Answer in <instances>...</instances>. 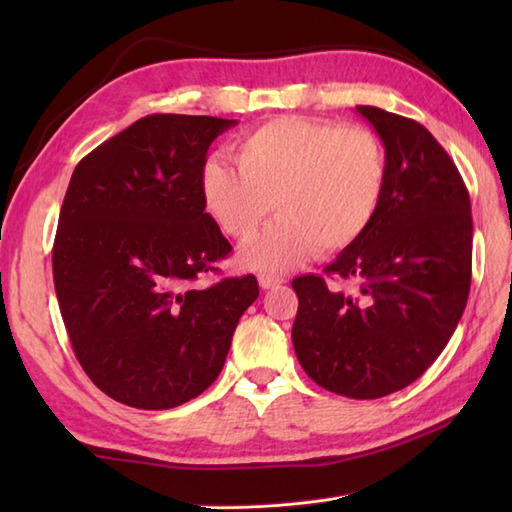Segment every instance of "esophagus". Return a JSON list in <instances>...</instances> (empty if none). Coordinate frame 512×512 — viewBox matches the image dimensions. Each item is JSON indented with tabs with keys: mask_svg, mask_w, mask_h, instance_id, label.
Masks as SVG:
<instances>
[{
	"mask_svg": "<svg viewBox=\"0 0 512 512\" xmlns=\"http://www.w3.org/2000/svg\"><path fill=\"white\" fill-rule=\"evenodd\" d=\"M281 284H284V279L277 275H259V286H262L264 290H270V288L281 286Z\"/></svg>",
	"mask_w": 512,
	"mask_h": 512,
	"instance_id": "obj_1",
	"label": "esophagus"
}]
</instances>
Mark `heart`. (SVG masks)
<instances>
[{
    "label": "heart",
    "instance_id": "obj_1",
    "mask_svg": "<svg viewBox=\"0 0 512 512\" xmlns=\"http://www.w3.org/2000/svg\"><path fill=\"white\" fill-rule=\"evenodd\" d=\"M237 167L215 158L202 171L206 211L235 239H250L273 206L279 220L242 250L257 270H286L314 248L336 253L365 233L383 200L387 158L372 129L281 116L237 145Z\"/></svg>",
    "mask_w": 512,
    "mask_h": 512
}]
</instances>
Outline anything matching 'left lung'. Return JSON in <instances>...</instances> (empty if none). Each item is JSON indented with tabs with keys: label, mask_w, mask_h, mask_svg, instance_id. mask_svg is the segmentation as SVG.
Returning <instances> with one entry per match:
<instances>
[{
	"label": "left lung",
	"mask_w": 512,
	"mask_h": 512,
	"mask_svg": "<svg viewBox=\"0 0 512 512\" xmlns=\"http://www.w3.org/2000/svg\"><path fill=\"white\" fill-rule=\"evenodd\" d=\"M387 158V182L372 224L343 248L325 279L292 281L299 310L295 354L314 383L372 400L411 385L458 328L471 288L473 217L458 167L427 127L358 105Z\"/></svg>",
	"instance_id": "8db88e82"
}]
</instances>
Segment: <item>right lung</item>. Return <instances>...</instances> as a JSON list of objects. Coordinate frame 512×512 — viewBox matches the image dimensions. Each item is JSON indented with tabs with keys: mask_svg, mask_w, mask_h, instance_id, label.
Segmentation results:
<instances>
[{
	"mask_svg": "<svg viewBox=\"0 0 512 512\" xmlns=\"http://www.w3.org/2000/svg\"><path fill=\"white\" fill-rule=\"evenodd\" d=\"M237 121L151 114L76 165L65 191L52 275L72 350L107 396L171 409L220 376L253 275L198 281L231 253L206 213L202 171Z\"/></svg>",
	"mask_w": 512,
	"mask_h": 512,
	"instance_id": "right-lung-1",
	"label": "right lung"
}]
</instances>
